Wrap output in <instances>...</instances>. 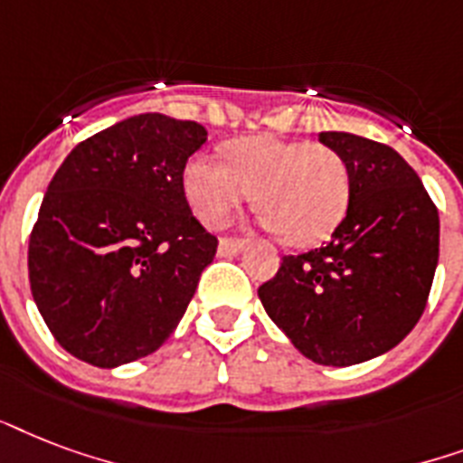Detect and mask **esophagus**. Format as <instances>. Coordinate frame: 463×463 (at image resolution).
Returning <instances> with one entry per match:
<instances>
[{
  "instance_id": "esophagus-1",
  "label": "esophagus",
  "mask_w": 463,
  "mask_h": 463,
  "mask_svg": "<svg viewBox=\"0 0 463 463\" xmlns=\"http://www.w3.org/2000/svg\"><path fill=\"white\" fill-rule=\"evenodd\" d=\"M243 246H246V241H243V239H232V236H224V239H220V249H217V253H220V256H236V253H241Z\"/></svg>"
}]
</instances>
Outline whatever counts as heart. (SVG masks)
<instances>
[{"mask_svg":"<svg viewBox=\"0 0 463 463\" xmlns=\"http://www.w3.org/2000/svg\"><path fill=\"white\" fill-rule=\"evenodd\" d=\"M224 161L195 156L183 174L185 198L207 227H220L253 195V205L282 243L326 241L350 207V166L328 145L258 135L224 146Z\"/></svg>","mask_w":463,"mask_h":463,"instance_id":"b5f03b06","label":"heart"}]
</instances>
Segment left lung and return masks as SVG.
<instances>
[{
	"label": "left lung",
	"instance_id": "1",
	"mask_svg": "<svg viewBox=\"0 0 463 463\" xmlns=\"http://www.w3.org/2000/svg\"><path fill=\"white\" fill-rule=\"evenodd\" d=\"M318 139L350 166L345 220L326 246L282 258L258 297L304 357L347 367L399 345L422 317L439 258V214L389 145L350 132Z\"/></svg>",
	"mask_w": 463,
	"mask_h": 463
}]
</instances>
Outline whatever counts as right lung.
<instances>
[{"label":"right lung","instance_id":"1","mask_svg":"<svg viewBox=\"0 0 463 463\" xmlns=\"http://www.w3.org/2000/svg\"><path fill=\"white\" fill-rule=\"evenodd\" d=\"M205 142L203 125L142 113L79 142L57 168L28 241V280L70 354L118 367L174 333L217 253L183 191Z\"/></svg>","mask_w":463,"mask_h":463}]
</instances>
